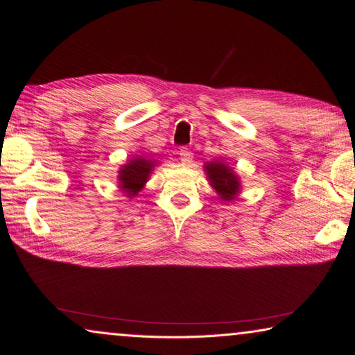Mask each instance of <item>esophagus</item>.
<instances>
[{
    "label": "esophagus",
    "instance_id": "obj_1",
    "mask_svg": "<svg viewBox=\"0 0 355 355\" xmlns=\"http://www.w3.org/2000/svg\"><path fill=\"white\" fill-rule=\"evenodd\" d=\"M192 153L189 150V148H182L180 149V160L184 164H189L192 162Z\"/></svg>",
    "mask_w": 355,
    "mask_h": 355
}]
</instances>
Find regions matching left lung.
<instances>
[{
    "label": "left lung",
    "instance_id": "8db88e82",
    "mask_svg": "<svg viewBox=\"0 0 355 355\" xmlns=\"http://www.w3.org/2000/svg\"><path fill=\"white\" fill-rule=\"evenodd\" d=\"M206 172L210 183L225 201L233 200L239 189L238 177L230 171L229 166L221 162H210L206 164Z\"/></svg>",
    "mask_w": 355,
    "mask_h": 355
}]
</instances>
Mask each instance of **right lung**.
Here are the masks:
<instances>
[{
	"instance_id": "obj_1",
	"label": "right lung",
	"mask_w": 355,
	"mask_h": 355,
	"mask_svg": "<svg viewBox=\"0 0 355 355\" xmlns=\"http://www.w3.org/2000/svg\"><path fill=\"white\" fill-rule=\"evenodd\" d=\"M153 162L145 160V158H134L128 164H125L120 171L119 182L122 191L128 197H135L141 189L143 184L146 183L150 171H153Z\"/></svg>"
}]
</instances>
